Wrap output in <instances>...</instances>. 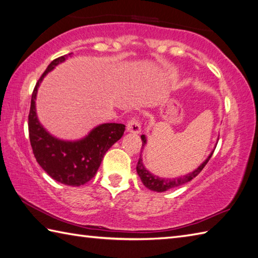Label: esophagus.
<instances>
[{"label":"esophagus","mask_w":258,"mask_h":258,"mask_svg":"<svg viewBox=\"0 0 258 258\" xmlns=\"http://www.w3.org/2000/svg\"><path fill=\"white\" fill-rule=\"evenodd\" d=\"M127 131L128 133H133V134H139L141 131V124L139 119L137 117L131 118L128 123H127Z\"/></svg>","instance_id":"esophagus-1"}]
</instances>
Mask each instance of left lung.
Listing matches in <instances>:
<instances>
[{"instance_id": "left-lung-1", "label": "left lung", "mask_w": 258, "mask_h": 258, "mask_svg": "<svg viewBox=\"0 0 258 258\" xmlns=\"http://www.w3.org/2000/svg\"><path fill=\"white\" fill-rule=\"evenodd\" d=\"M141 140H143V148L141 149H144V147L147 144V139H146L145 135L141 136ZM214 150L210 152V155L207 157V159L205 160L198 168H196L195 170L187 173V175H185V176L177 177V178H161V177L154 175V173H151L150 171L147 170V168L143 164V158H141V155H140V158L138 160V165H137V173L139 175L140 179H141V181H143L145 187L150 189V190L157 191V192H164V191L168 190V189L181 186V185H183V183H186L188 181H190L191 179H194V178H195L198 173L204 169V167L207 165L209 159L212 158Z\"/></svg>"}]
</instances>
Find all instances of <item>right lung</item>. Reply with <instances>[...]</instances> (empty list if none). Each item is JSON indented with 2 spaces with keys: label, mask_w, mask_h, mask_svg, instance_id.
Returning <instances> with one entry per match:
<instances>
[{
  "label": "right lung",
  "mask_w": 258,
  "mask_h": 258,
  "mask_svg": "<svg viewBox=\"0 0 258 258\" xmlns=\"http://www.w3.org/2000/svg\"><path fill=\"white\" fill-rule=\"evenodd\" d=\"M72 53L57 57L46 68L36 82L31 99L29 113V137L38 164L54 180L68 186H81L96 175L108 149L121 138L125 125L102 123L93 128L85 138L76 141L57 139L50 135L36 115L35 99L40 83L54 68Z\"/></svg>",
  "instance_id": "add662e5"
}]
</instances>
